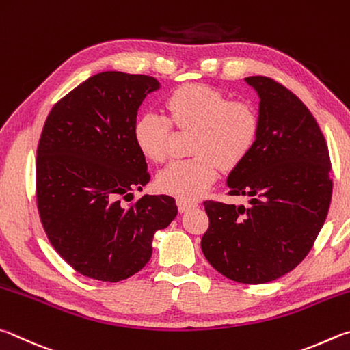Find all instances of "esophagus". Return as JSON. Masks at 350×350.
<instances>
[{
    "label": "esophagus",
    "mask_w": 350,
    "mask_h": 350,
    "mask_svg": "<svg viewBox=\"0 0 350 350\" xmlns=\"http://www.w3.org/2000/svg\"><path fill=\"white\" fill-rule=\"evenodd\" d=\"M176 206H178V211L180 212H187L189 209H192L197 204L192 203V201H185V200H178L176 201Z\"/></svg>",
    "instance_id": "esophagus-1"
}]
</instances>
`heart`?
<instances>
[{
    "instance_id": "obj_1",
    "label": "heart",
    "mask_w": 350,
    "mask_h": 350,
    "mask_svg": "<svg viewBox=\"0 0 350 350\" xmlns=\"http://www.w3.org/2000/svg\"><path fill=\"white\" fill-rule=\"evenodd\" d=\"M165 116L147 112L133 122L132 137L141 155L164 163L172 127L192 132L191 158L169 164L157 178L161 192L192 201L217 180L218 167L234 170L246 161L260 137V115L252 104L234 101L203 84L176 88L164 100Z\"/></svg>"
}]
</instances>
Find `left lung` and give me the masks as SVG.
Returning <instances> with one entry per match:
<instances>
[{
	"label": "left lung",
	"mask_w": 350,
	"mask_h": 350,
	"mask_svg": "<svg viewBox=\"0 0 350 350\" xmlns=\"http://www.w3.org/2000/svg\"><path fill=\"white\" fill-rule=\"evenodd\" d=\"M246 83L260 95V137L230 172L228 195H249V207L204 201L209 228L201 250L232 281L262 284L293 271L310 252L332 198V165L314 115L267 77Z\"/></svg>",
	"instance_id": "left-lung-1"
}]
</instances>
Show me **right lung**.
Returning <instances> with one entry per match:
<instances>
[{
	"mask_svg": "<svg viewBox=\"0 0 350 350\" xmlns=\"http://www.w3.org/2000/svg\"><path fill=\"white\" fill-rule=\"evenodd\" d=\"M149 75L101 72L85 79L49 112L36 149L35 195L49 241L84 277L126 280L146 266L152 238L178 207L169 195L132 192L150 180L132 127Z\"/></svg>",
	"mask_w": 350,
	"mask_h": 350,
	"instance_id": "right-lung-1",
	"label": "right lung"
}]
</instances>
